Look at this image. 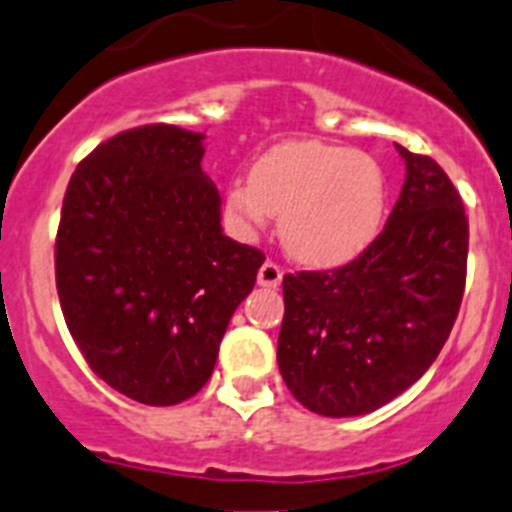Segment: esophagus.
<instances>
[{
    "instance_id": "obj_1",
    "label": "esophagus",
    "mask_w": 512,
    "mask_h": 512,
    "mask_svg": "<svg viewBox=\"0 0 512 512\" xmlns=\"http://www.w3.org/2000/svg\"><path fill=\"white\" fill-rule=\"evenodd\" d=\"M283 281V268L281 265H275V262H262L260 273H257V283L265 288H278Z\"/></svg>"
}]
</instances>
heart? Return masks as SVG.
<instances>
[{"label":"heart","mask_w":512,"mask_h":512,"mask_svg":"<svg viewBox=\"0 0 512 512\" xmlns=\"http://www.w3.org/2000/svg\"><path fill=\"white\" fill-rule=\"evenodd\" d=\"M226 211L242 231L281 216V239L296 260L337 268L379 237L386 213L381 164L348 146L286 141L252 164L250 180L231 182Z\"/></svg>","instance_id":"obj_1"}]
</instances>
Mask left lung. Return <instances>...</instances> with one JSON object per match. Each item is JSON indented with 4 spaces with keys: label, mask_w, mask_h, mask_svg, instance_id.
<instances>
[{
    "label": "left lung",
    "mask_w": 512,
    "mask_h": 512,
    "mask_svg": "<svg viewBox=\"0 0 512 512\" xmlns=\"http://www.w3.org/2000/svg\"><path fill=\"white\" fill-rule=\"evenodd\" d=\"M407 175L384 231L337 270L283 278L278 368L306 410L355 417L410 389L459 314L469 221L441 164L397 144Z\"/></svg>",
    "instance_id": "1"
}]
</instances>
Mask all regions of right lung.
Instances as JSON below:
<instances>
[{"label": "right lung", "instance_id": "add662e5", "mask_svg": "<svg viewBox=\"0 0 512 512\" xmlns=\"http://www.w3.org/2000/svg\"><path fill=\"white\" fill-rule=\"evenodd\" d=\"M203 139L167 123L118 133L79 162L61 208L66 327L105 384L151 407L206 386L265 262L221 229Z\"/></svg>", "mask_w": 512, "mask_h": 512}]
</instances>
